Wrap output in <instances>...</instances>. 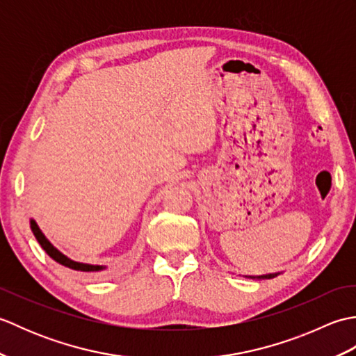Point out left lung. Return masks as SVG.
Returning a JSON list of instances; mask_svg holds the SVG:
<instances>
[{"label": "left lung", "instance_id": "8db88e82", "mask_svg": "<svg viewBox=\"0 0 356 356\" xmlns=\"http://www.w3.org/2000/svg\"><path fill=\"white\" fill-rule=\"evenodd\" d=\"M280 275V272H275V274H266V275H245L246 278H252V280H264V278H274Z\"/></svg>", "mask_w": 356, "mask_h": 356}]
</instances>
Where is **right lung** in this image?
Listing matches in <instances>:
<instances>
[{
	"label": "right lung",
	"instance_id": "right-lung-1",
	"mask_svg": "<svg viewBox=\"0 0 356 356\" xmlns=\"http://www.w3.org/2000/svg\"><path fill=\"white\" fill-rule=\"evenodd\" d=\"M30 228H32V232L33 236L36 237L38 243L41 245V248L44 249L45 252H47L53 260L58 261L59 264H63V266L65 268H70V269H74V270H81V272H97V270H102L105 269V266H99V264H87V263H79V261H74L72 259H69V257H65L63 252H59L58 249L53 246L50 241L45 238L44 234L41 232L40 226L36 225V222L30 220Z\"/></svg>",
	"mask_w": 356,
	"mask_h": 356
}]
</instances>
